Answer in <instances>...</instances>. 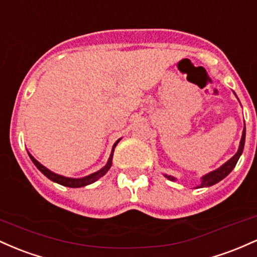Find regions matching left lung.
Wrapping results in <instances>:
<instances>
[{
    "instance_id": "obj_1",
    "label": "left lung",
    "mask_w": 257,
    "mask_h": 257,
    "mask_svg": "<svg viewBox=\"0 0 257 257\" xmlns=\"http://www.w3.org/2000/svg\"><path fill=\"white\" fill-rule=\"evenodd\" d=\"M244 143H245V127L243 130V135H241V140H240V144H239V149H238V152L235 153L234 157L230 158V159L227 161L226 164H223V165H222L220 169L215 170V171L210 172V174L204 176V177L201 178V180H203V181H201V184L198 187V188H203V187H210V186H212V184L220 182L221 180H223V178L226 177V176L228 175L233 169H234V166L237 165L239 157H240L241 153H243ZM165 176L167 178H169V180L175 181V178L171 177V176H167V175H165Z\"/></svg>"
}]
</instances>
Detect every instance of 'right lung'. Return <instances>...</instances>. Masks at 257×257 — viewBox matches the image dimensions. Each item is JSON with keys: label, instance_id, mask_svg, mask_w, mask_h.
<instances>
[{"label": "right lung", "instance_id": "obj_1", "mask_svg": "<svg viewBox=\"0 0 257 257\" xmlns=\"http://www.w3.org/2000/svg\"><path fill=\"white\" fill-rule=\"evenodd\" d=\"M119 141H116V142H115V144L113 146V151H111V154H110V158H109V160H108V164H106V165L103 167V169H100L99 171L94 172V174H92L90 176H86V177H83V178H69V177H64V176L57 175V174H54V172L50 171L48 169H46V167L43 165H41V164H40L39 161H37L35 158L33 157V155L29 154V157H30V159L33 160V163L35 164V166L37 167V169H39L40 171H41L42 174L46 176V177L50 178L51 181H53V182H56V183L62 184V186H65V187H71V188H79V187L87 186V184L96 182L98 178H100L102 176H104L106 172H108V170L110 169V166H111V160H113L114 148L116 147V144L119 143Z\"/></svg>", "mask_w": 257, "mask_h": 257}]
</instances>
